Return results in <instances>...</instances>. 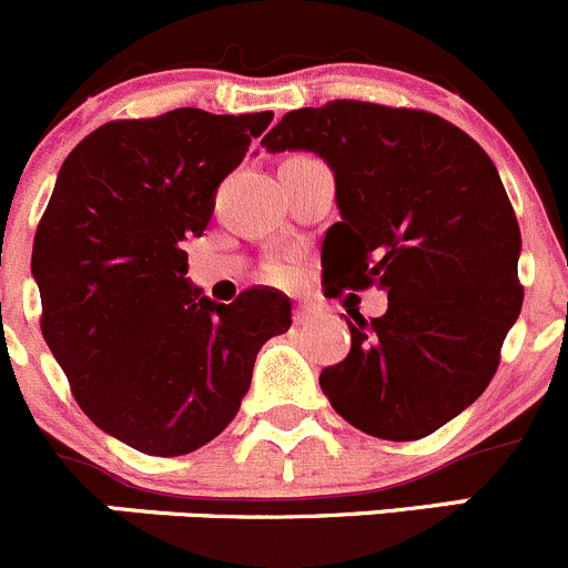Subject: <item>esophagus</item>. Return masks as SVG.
<instances>
[{"mask_svg":"<svg viewBox=\"0 0 568 568\" xmlns=\"http://www.w3.org/2000/svg\"><path fill=\"white\" fill-rule=\"evenodd\" d=\"M317 317H323V308H320L317 303H297L295 306V323L297 325H306Z\"/></svg>","mask_w":568,"mask_h":568,"instance_id":"34e87169","label":"esophagus"}]
</instances>
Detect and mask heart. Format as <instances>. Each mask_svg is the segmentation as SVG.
I'll use <instances>...</instances> for the list:
<instances>
[{"label": "heart", "instance_id": "b5f03b06", "mask_svg": "<svg viewBox=\"0 0 568 568\" xmlns=\"http://www.w3.org/2000/svg\"><path fill=\"white\" fill-rule=\"evenodd\" d=\"M267 276L276 278V282H282V278H286V267H282V265H273L271 271H267Z\"/></svg>", "mask_w": 568, "mask_h": 568}]
</instances>
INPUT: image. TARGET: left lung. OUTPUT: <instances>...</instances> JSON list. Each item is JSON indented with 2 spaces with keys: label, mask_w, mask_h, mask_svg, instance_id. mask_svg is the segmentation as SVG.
<instances>
[{
  "label": "left lung",
  "mask_w": 568,
  "mask_h": 568,
  "mask_svg": "<svg viewBox=\"0 0 568 568\" xmlns=\"http://www.w3.org/2000/svg\"><path fill=\"white\" fill-rule=\"evenodd\" d=\"M262 145L328 162L342 215L323 240L328 282L389 295L381 317L351 312V353L320 373L334 412L389 442L439 430L494 378L525 301L491 156L434 112L353 99L286 112Z\"/></svg>",
  "instance_id": "1"
}]
</instances>
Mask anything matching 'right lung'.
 Here are the masks:
<instances>
[{
    "instance_id": "obj_1",
    "label": "right lung",
    "mask_w": 568,
    "mask_h": 568,
    "mask_svg": "<svg viewBox=\"0 0 568 568\" xmlns=\"http://www.w3.org/2000/svg\"><path fill=\"white\" fill-rule=\"evenodd\" d=\"M273 112L195 106L110 121L58 173L32 243L41 331L71 395L145 456H184L240 412L260 347L292 325L290 297L251 286L212 303L187 282L223 179Z\"/></svg>"
}]
</instances>
